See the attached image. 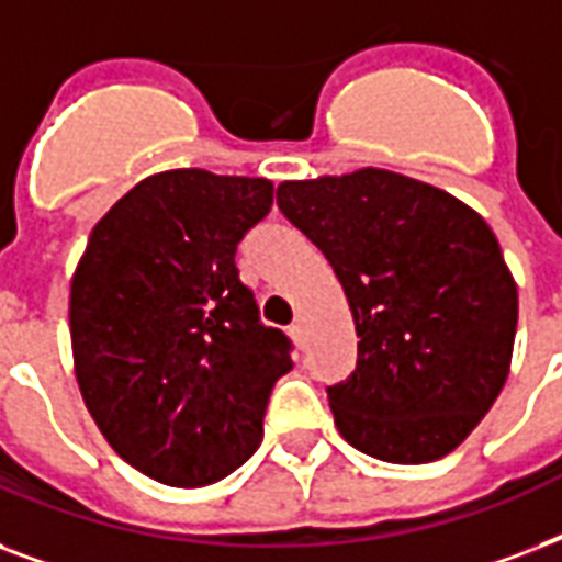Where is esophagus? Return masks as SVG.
I'll list each match as a JSON object with an SVG mask.
<instances>
[{
    "label": "esophagus",
    "instance_id": "obj_1",
    "mask_svg": "<svg viewBox=\"0 0 562 562\" xmlns=\"http://www.w3.org/2000/svg\"><path fill=\"white\" fill-rule=\"evenodd\" d=\"M289 336L294 338L297 348H306V336H310V333H306V324H303V321H294V324H291Z\"/></svg>",
    "mask_w": 562,
    "mask_h": 562
}]
</instances>
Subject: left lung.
Wrapping results in <instances>:
<instances>
[{
  "label": "left lung",
  "mask_w": 562,
  "mask_h": 562,
  "mask_svg": "<svg viewBox=\"0 0 562 562\" xmlns=\"http://www.w3.org/2000/svg\"><path fill=\"white\" fill-rule=\"evenodd\" d=\"M277 203L333 265L359 336L329 385L338 434L397 465L451 453L507 383L519 291L471 205L395 170L280 182Z\"/></svg>",
  "instance_id": "8db88e82"
}]
</instances>
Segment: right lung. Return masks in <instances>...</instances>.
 <instances>
[{"label": "right lung", "mask_w": 562, "mask_h": 562, "mask_svg": "<svg viewBox=\"0 0 562 562\" xmlns=\"http://www.w3.org/2000/svg\"><path fill=\"white\" fill-rule=\"evenodd\" d=\"M271 203V179L153 173L102 214L76 265L79 392L105 442L153 481L205 486L262 442L291 345L259 321L235 247Z\"/></svg>", "instance_id": "1"}]
</instances>
